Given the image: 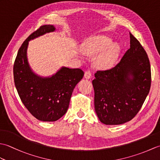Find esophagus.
<instances>
[{
    "instance_id": "obj_1",
    "label": "esophagus",
    "mask_w": 160,
    "mask_h": 160,
    "mask_svg": "<svg viewBox=\"0 0 160 160\" xmlns=\"http://www.w3.org/2000/svg\"><path fill=\"white\" fill-rule=\"evenodd\" d=\"M92 76V73H91V71L90 70H87L84 73V78L86 79H90V78Z\"/></svg>"
}]
</instances>
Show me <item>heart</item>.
I'll use <instances>...</instances> for the list:
<instances>
[{
	"label": "heart",
	"instance_id": "obj_1",
	"mask_svg": "<svg viewBox=\"0 0 160 160\" xmlns=\"http://www.w3.org/2000/svg\"><path fill=\"white\" fill-rule=\"evenodd\" d=\"M112 39L107 36L91 37L82 45L83 52L87 55H92L102 52L98 56L96 62L102 68H108L116 60L120 47L117 43H112Z\"/></svg>",
	"mask_w": 160,
	"mask_h": 160
}]
</instances>
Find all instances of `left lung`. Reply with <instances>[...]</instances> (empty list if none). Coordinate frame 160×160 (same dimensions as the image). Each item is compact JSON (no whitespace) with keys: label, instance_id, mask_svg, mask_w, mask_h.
<instances>
[{"label":"left lung","instance_id":"left-lung-1","mask_svg":"<svg viewBox=\"0 0 160 160\" xmlns=\"http://www.w3.org/2000/svg\"><path fill=\"white\" fill-rule=\"evenodd\" d=\"M92 83L95 110L103 124H122L137 115L150 91L151 72L147 53L133 35L119 63L98 71Z\"/></svg>","mask_w":160,"mask_h":160}]
</instances>
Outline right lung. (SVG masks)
I'll list each match as a JSON object with an SVG mask.
<instances>
[{
	"label": "right lung",
	"mask_w": 160,
	"mask_h": 160,
	"mask_svg": "<svg viewBox=\"0 0 160 160\" xmlns=\"http://www.w3.org/2000/svg\"><path fill=\"white\" fill-rule=\"evenodd\" d=\"M53 25H42L33 32L17 53L13 64V79L22 102L38 120L54 122L66 113L76 84L84 76L80 69L62 67L52 77L42 78L30 68L27 50L29 41L46 33L55 31Z\"/></svg>",
	"instance_id": "add662e5"
}]
</instances>
